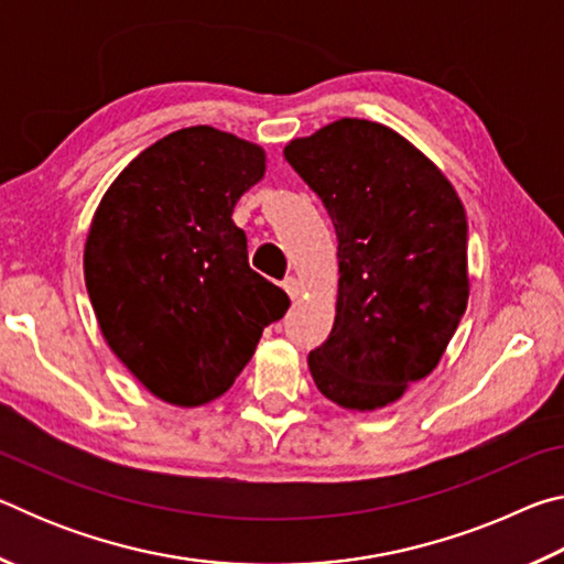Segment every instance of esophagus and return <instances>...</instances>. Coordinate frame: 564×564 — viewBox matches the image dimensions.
<instances>
[{
	"mask_svg": "<svg viewBox=\"0 0 564 564\" xmlns=\"http://www.w3.org/2000/svg\"><path fill=\"white\" fill-rule=\"evenodd\" d=\"M283 289H285V293H289L291 299L295 301V299H299V295L303 293V283H301L299 279H293V275H289V279L283 281Z\"/></svg>",
	"mask_w": 564,
	"mask_h": 564,
	"instance_id": "34e87169",
	"label": "esophagus"
}]
</instances>
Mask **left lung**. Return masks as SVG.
Here are the masks:
<instances>
[{
    "label": "left lung",
    "instance_id": "left-lung-1",
    "mask_svg": "<svg viewBox=\"0 0 564 564\" xmlns=\"http://www.w3.org/2000/svg\"><path fill=\"white\" fill-rule=\"evenodd\" d=\"M283 156L338 236L336 323L311 376L343 408H383L433 373L463 318L465 208L433 161L376 121H333Z\"/></svg>",
    "mask_w": 564,
    "mask_h": 564
}]
</instances>
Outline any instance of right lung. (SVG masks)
I'll return each mask as SVG.
<instances>
[{
  "label": "right lung",
  "instance_id": "right-lung-1",
  "mask_svg": "<svg viewBox=\"0 0 564 564\" xmlns=\"http://www.w3.org/2000/svg\"><path fill=\"white\" fill-rule=\"evenodd\" d=\"M263 149L214 127L169 133L104 194L84 279L109 348L156 398L204 405L251 360L289 295L248 265L234 206Z\"/></svg>",
  "mask_w": 564,
  "mask_h": 564
}]
</instances>
